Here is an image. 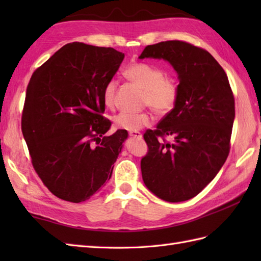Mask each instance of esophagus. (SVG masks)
Returning a JSON list of instances; mask_svg holds the SVG:
<instances>
[{"mask_svg":"<svg viewBox=\"0 0 261 261\" xmlns=\"http://www.w3.org/2000/svg\"><path fill=\"white\" fill-rule=\"evenodd\" d=\"M129 136L132 137V138H137V139H141V138H142V135L140 134L139 131H130Z\"/></svg>","mask_w":261,"mask_h":261,"instance_id":"34e87169","label":"esophagus"}]
</instances>
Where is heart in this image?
<instances>
[{"instance_id":"1","label":"heart","mask_w":261,"mask_h":261,"mask_svg":"<svg viewBox=\"0 0 261 261\" xmlns=\"http://www.w3.org/2000/svg\"><path fill=\"white\" fill-rule=\"evenodd\" d=\"M127 80L143 90L142 104L150 108L154 113L164 116L170 113L178 102L180 86L175 77L166 75L163 68L156 65L135 62L124 70ZM119 82L110 79L103 88V102L108 108L115 105L116 90ZM152 115L149 112H121L114 118L116 127L126 131H139L152 123Z\"/></svg>"}]
</instances>
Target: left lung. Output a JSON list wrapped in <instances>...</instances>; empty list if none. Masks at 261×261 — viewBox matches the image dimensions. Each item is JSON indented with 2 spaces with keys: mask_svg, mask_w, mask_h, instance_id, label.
<instances>
[{
  "mask_svg": "<svg viewBox=\"0 0 261 261\" xmlns=\"http://www.w3.org/2000/svg\"><path fill=\"white\" fill-rule=\"evenodd\" d=\"M148 57L173 65L180 94L174 110L143 135L148 152L141 158L142 179L164 201H187L208 185L229 156L233 92L212 55L190 42L149 45L139 58Z\"/></svg>",
  "mask_w": 261,
  "mask_h": 261,
  "instance_id": "left-lung-1",
  "label": "left lung"
}]
</instances>
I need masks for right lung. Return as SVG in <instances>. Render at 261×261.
I'll list each match as a JSON object with an SVG mask.
<instances>
[{"label":"right lung","instance_id":"add662e5","mask_svg":"<svg viewBox=\"0 0 261 261\" xmlns=\"http://www.w3.org/2000/svg\"><path fill=\"white\" fill-rule=\"evenodd\" d=\"M124 58L113 48L67 43L30 79L21 130L43 185L64 201L91 198L112 175L126 130L105 136L103 88Z\"/></svg>","mask_w":261,"mask_h":261}]
</instances>
